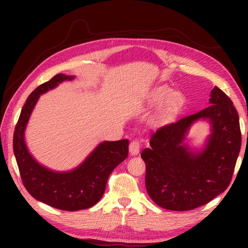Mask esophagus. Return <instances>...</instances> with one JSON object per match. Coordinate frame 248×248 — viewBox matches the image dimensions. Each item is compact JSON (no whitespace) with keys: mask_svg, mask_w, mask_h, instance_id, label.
Listing matches in <instances>:
<instances>
[{"mask_svg":"<svg viewBox=\"0 0 248 248\" xmlns=\"http://www.w3.org/2000/svg\"><path fill=\"white\" fill-rule=\"evenodd\" d=\"M140 139H134L133 140H131V143L129 145V150L131 152V155H138L140 149Z\"/></svg>","mask_w":248,"mask_h":248,"instance_id":"1","label":"esophagus"}]
</instances>
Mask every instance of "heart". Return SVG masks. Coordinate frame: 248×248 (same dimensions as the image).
Returning <instances> with one entry per match:
<instances>
[{"label": "heart", "mask_w": 248, "mask_h": 248, "mask_svg": "<svg viewBox=\"0 0 248 248\" xmlns=\"http://www.w3.org/2000/svg\"><path fill=\"white\" fill-rule=\"evenodd\" d=\"M168 93V92L167 91H165V89H161V91L157 93V96L159 97H165L166 94ZM179 101V97H178V94H175V96H173V103H177Z\"/></svg>", "instance_id": "obj_1"}]
</instances>
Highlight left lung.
Instances as JSON below:
<instances>
[{
	"instance_id": "1",
	"label": "left lung",
	"mask_w": 248,
	"mask_h": 248,
	"mask_svg": "<svg viewBox=\"0 0 248 248\" xmlns=\"http://www.w3.org/2000/svg\"><path fill=\"white\" fill-rule=\"evenodd\" d=\"M208 118L214 132L207 148L193 155L182 144L193 121ZM239 115L231 99L214 86L210 105L177 123L163 125L140 156L146 163V189L161 208L188 211L208 203L229 186L241 149Z\"/></svg>"
}]
</instances>
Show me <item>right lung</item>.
Masks as SVG:
<instances>
[{
	"mask_svg": "<svg viewBox=\"0 0 248 248\" xmlns=\"http://www.w3.org/2000/svg\"><path fill=\"white\" fill-rule=\"evenodd\" d=\"M71 78H73L59 73L30 94L16 124L13 140L21 180L26 191L39 202L65 211H78L96 204L104 194L110 172L127 159L129 154L128 140L104 141L80 167L69 172L51 171L31 156L23 133L37 100L41 93Z\"/></svg>",
	"mask_w": 248,
	"mask_h": 248,
	"instance_id": "1",
	"label": "right lung"
}]
</instances>
